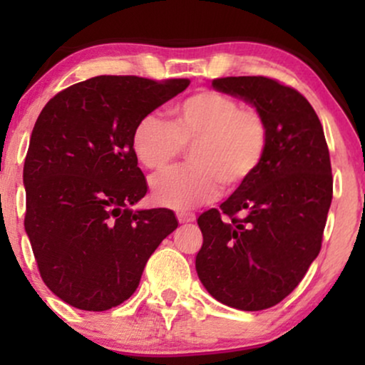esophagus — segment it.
I'll return each instance as SVG.
<instances>
[{
    "instance_id": "34e87169",
    "label": "esophagus",
    "mask_w": 365,
    "mask_h": 365,
    "mask_svg": "<svg viewBox=\"0 0 365 365\" xmlns=\"http://www.w3.org/2000/svg\"><path fill=\"white\" fill-rule=\"evenodd\" d=\"M177 217L180 223H190V221L195 220L194 212H185V211H180L177 212Z\"/></svg>"
}]
</instances>
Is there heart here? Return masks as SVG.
Returning <instances> with one entry per match:
<instances>
[{"label":"heart","instance_id":"b5f03b06","mask_svg":"<svg viewBox=\"0 0 365 365\" xmlns=\"http://www.w3.org/2000/svg\"><path fill=\"white\" fill-rule=\"evenodd\" d=\"M173 120L148 113L132 132V149L144 168L163 171L192 148V166L150 180L154 202L190 209L242 187L261 168L269 144L264 113L235 96L204 89L171 108Z\"/></svg>","mask_w":365,"mask_h":365}]
</instances>
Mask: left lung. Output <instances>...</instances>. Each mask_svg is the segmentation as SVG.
Instances as JSON below:
<instances>
[{
    "instance_id": "1",
    "label": "left lung",
    "mask_w": 365,
    "mask_h": 365,
    "mask_svg": "<svg viewBox=\"0 0 365 365\" xmlns=\"http://www.w3.org/2000/svg\"><path fill=\"white\" fill-rule=\"evenodd\" d=\"M212 87L257 106L269 144L257 173L197 220L195 269L221 304L264 311L295 290L321 250L333 199L328 144L311 103L290 86L252 75Z\"/></svg>"
}]
</instances>
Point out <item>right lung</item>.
I'll return each instance as SVG.
<instances>
[{
	"instance_id": "obj_1",
	"label": "right lung",
	"mask_w": 365,
	"mask_h": 365,
	"mask_svg": "<svg viewBox=\"0 0 365 365\" xmlns=\"http://www.w3.org/2000/svg\"><path fill=\"white\" fill-rule=\"evenodd\" d=\"M188 83L99 75L41 111L24 165V225L41 278L63 302L94 312L125 302L178 226L170 209H130L148 192L132 132Z\"/></svg>"
}]
</instances>
